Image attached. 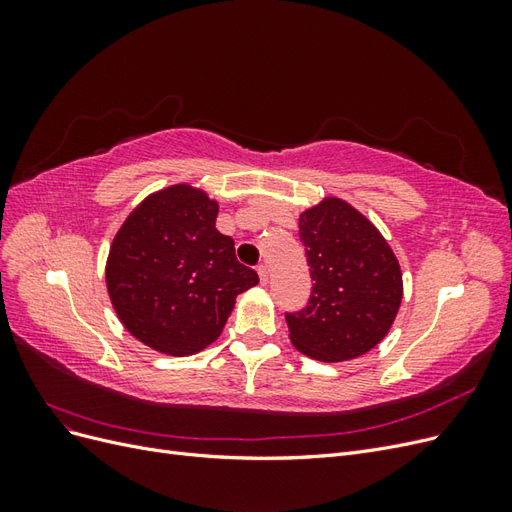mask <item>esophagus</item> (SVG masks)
Masks as SVG:
<instances>
[{"label":"esophagus","mask_w":512,"mask_h":512,"mask_svg":"<svg viewBox=\"0 0 512 512\" xmlns=\"http://www.w3.org/2000/svg\"><path fill=\"white\" fill-rule=\"evenodd\" d=\"M258 277H260V284L262 286L269 284V269H267V265H260L258 267Z\"/></svg>","instance_id":"34e87169"}]
</instances>
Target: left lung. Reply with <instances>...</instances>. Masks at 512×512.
<instances>
[{"instance_id": "obj_1", "label": "left lung", "mask_w": 512, "mask_h": 512, "mask_svg": "<svg viewBox=\"0 0 512 512\" xmlns=\"http://www.w3.org/2000/svg\"><path fill=\"white\" fill-rule=\"evenodd\" d=\"M312 275L301 312L286 314L290 342L316 361H350L389 333L404 297L391 245L342 198H324L299 215Z\"/></svg>"}]
</instances>
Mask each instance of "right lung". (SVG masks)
Here are the masks:
<instances>
[{
	"mask_svg": "<svg viewBox=\"0 0 512 512\" xmlns=\"http://www.w3.org/2000/svg\"><path fill=\"white\" fill-rule=\"evenodd\" d=\"M218 203L188 183L147 196L121 224L106 260L115 312L138 342L188 356L220 337L237 294L258 284L235 241L215 228Z\"/></svg>",
	"mask_w": 512,
	"mask_h": 512,
	"instance_id": "right-lung-1",
	"label": "right lung"
}]
</instances>
